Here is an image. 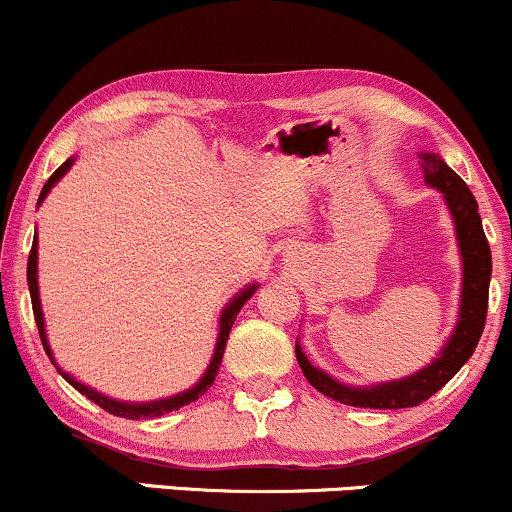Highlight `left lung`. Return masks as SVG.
<instances>
[{"instance_id": "1", "label": "left lung", "mask_w": 512, "mask_h": 512, "mask_svg": "<svg viewBox=\"0 0 512 512\" xmlns=\"http://www.w3.org/2000/svg\"><path fill=\"white\" fill-rule=\"evenodd\" d=\"M419 166L424 171V179L437 186L444 193L449 211L454 215L456 238H459L461 257H464V289H461V314L459 324L454 328V336L449 338L446 348L432 365L419 370L417 375L397 383H385L375 387H348L336 383L321 373L319 368L306 360L297 343L294 353L301 365V373L319 392H324L331 400L343 402L351 407H365V410H402V407H417L427 402L434 392L449 383L461 365L471 358L478 346L483 326L488 314V284H491V247H488L486 233H483L478 203L473 198L471 188L456 171H451L434 154H419Z\"/></svg>"}]
</instances>
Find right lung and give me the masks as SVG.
Masks as SVG:
<instances>
[{"mask_svg": "<svg viewBox=\"0 0 512 512\" xmlns=\"http://www.w3.org/2000/svg\"><path fill=\"white\" fill-rule=\"evenodd\" d=\"M71 164H73V159H68L66 164H61L56 171H53L51 179H48L46 186L41 188L39 203L43 201V198H46V193L51 191V186L56 184V181L61 179V176L66 174L68 169H71ZM36 255H39V252H36V240H34V245H31V252H29V262H26V279H29L31 309H34V319H36V328H39L43 351H46L48 358H51V348H48L46 333H43V314H41V301H39V284H36ZM255 289H257V287H255V284H252V287L245 289V292H242L240 297H235L233 301H230L228 309L223 311V316H220L218 346H215V353H213L211 365H208V370H206V375H203V378H201V383H198L196 387H191V390H188V392H181V395L169 397V400H161V402H147V405H125V402L110 400V397H105V395H100V392L90 390V387H85L83 383H75V380H73L68 373H61V375L68 380V383H71V385L75 387V390L83 392V395L88 397V400H93L95 405L102 407V410H105V412L115 414V417H125V419H152V417H161V414H166V412L179 410V407H184V405H191V402H196L198 397H201L203 392H208V387L213 385L215 375H218V370H220V360H223L225 343H228V336H230V328H233V324H235V316L240 314L242 304H245V301L250 299L252 294H255ZM51 360H53V358H51Z\"/></svg>", "mask_w": 512, "mask_h": 512, "instance_id": "1", "label": "right lung"}]
</instances>
